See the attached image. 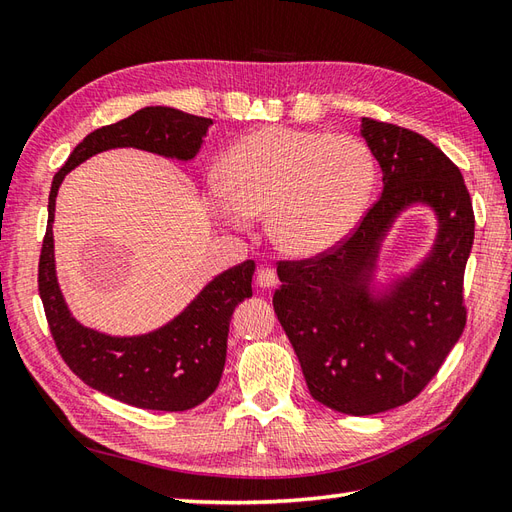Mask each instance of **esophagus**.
I'll return each mask as SVG.
<instances>
[{
	"label": "esophagus",
	"mask_w": 512,
	"mask_h": 512,
	"mask_svg": "<svg viewBox=\"0 0 512 512\" xmlns=\"http://www.w3.org/2000/svg\"><path fill=\"white\" fill-rule=\"evenodd\" d=\"M279 283V279H277V272H274L272 268H259L257 270V285L259 287H264V290H270V287H274Z\"/></svg>",
	"instance_id": "esophagus-1"
}]
</instances>
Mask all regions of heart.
<instances>
[{
    "instance_id": "1",
    "label": "heart",
    "mask_w": 512,
    "mask_h": 512,
    "mask_svg": "<svg viewBox=\"0 0 512 512\" xmlns=\"http://www.w3.org/2000/svg\"><path fill=\"white\" fill-rule=\"evenodd\" d=\"M374 186L376 160L361 138L266 125L222 155L207 207L231 225L268 214L274 246L313 259L348 238Z\"/></svg>"
}]
</instances>
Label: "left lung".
Here are the masks:
<instances>
[{
	"label": "left lung",
	"mask_w": 512,
	"mask_h": 512,
	"mask_svg": "<svg viewBox=\"0 0 512 512\" xmlns=\"http://www.w3.org/2000/svg\"><path fill=\"white\" fill-rule=\"evenodd\" d=\"M361 136L383 170L381 199L329 253L279 261L272 298L313 400L346 415L396 409L439 372L465 329L476 222L461 170L428 138L374 119H361ZM411 204L436 212V244L409 275L374 291L380 244Z\"/></svg>",
	"instance_id": "8db88e82"
}]
</instances>
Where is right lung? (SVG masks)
<instances>
[{"label": "right lung", "instance_id": "right-lung-1", "mask_svg": "<svg viewBox=\"0 0 512 512\" xmlns=\"http://www.w3.org/2000/svg\"><path fill=\"white\" fill-rule=\"evenodd\" d=\"M212 119L175 108H142L127 119L88 134L51 181L49 220L38 261V292L49 331L64 363L106 396L149 411H188L216 391L227 359L233 309L253 296L255 261L209 281L177 318L151 333L116 337L77 322L64 300L54 257L56 196L75 166L101 151L134 147L188 162L199 153Z\"/></svg>", "mask_w": 512, "mask_h": 512}]
</instances>
